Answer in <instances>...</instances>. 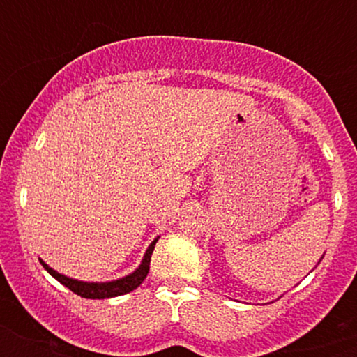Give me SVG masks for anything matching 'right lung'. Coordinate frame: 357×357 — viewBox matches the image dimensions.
Listing matches in <instances>:
<instances>
[{
	"label": "right lung",
	"instance_id": "obj_1",
	"mask_svg": "<svg viewBox=\"0 0 357 357\" xmlns=\"http://www.w3.org/2000/svg\"><path fill=\"white\" fill-rule=\"evenodd\" d=\"M155 243H157V240H153L152 245H150L149 250H146L145 257H143L142 264H139V268L136 269L135 273H131V275L126 276V278L115 280V282H109V283L77 282V280H72V278H67V276L60 275V273H56L55 269H52L48 264H45L43 261H41V264H43V268H45L46 271L53 276V278L59 280L62 285H66L68 290H72L74 294L81 295V297H84V298H110V297H117V295L129 294V291H132L142 285L143 280L146 278V275H149V271H150V259H152Z\"/></svg>",
	"mask_w": 357,
	"mask_h": 357
}]
</instances>
